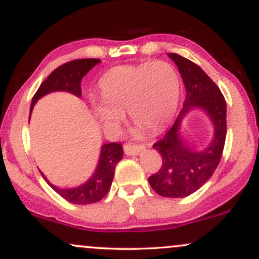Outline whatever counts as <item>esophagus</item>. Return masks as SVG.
I'll list each match as a JSON object with an SVG mask.
<instances>
[{
  "instance_id": "esophagus-1",
  "label": "esophagus",
  "mask_w": 259,
  "mask_h": 259,
  "mask_svg": "<svg viewBox=\"0 0 259 259\" xmlns=\"http://www.w3.org/2000/svg\"><path fill=\"white\" fill-rule=\"evenodd\" d=\"M144 146H132V145H125L124 146V152L127 156H135V154H139L141 152L142 150H144Z\"/></svg>"
}]
</instances>
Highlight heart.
I'll list each match as a JSON object with an SVG mask.
<instances>
[{"label":"heart","instance_id":"heart-1","mask_svg":"<svg viewBox=\"0 0 259 259\" xmlns=\"http://www.w3.org/2000/svg\"><path fill=\"white\" fill-rule=\"evenodd\" d=\"M102 103L95 114L106 129H114L123 112L138 124L136 130L152 135L164 132L174 119L180 95V79L175 68L163 61L112 68L99 81Z\"/></svg>","mask_w":259,"mask_h":259}]
</instances>
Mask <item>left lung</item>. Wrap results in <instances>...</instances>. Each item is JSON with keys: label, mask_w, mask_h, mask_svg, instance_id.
Listing matches in <instances>:
<instances>
[{"label": "left lung", "mask_w": 259, "mask_h": 259, "mask_svg": "<svg viewBox=\"0 0 259 259\" xmlns=\"http://www.w3.org/2000/svg\"><path fill=\"white\" fill-rule=\"evenodd\" d=\"M168 57L179 68L186 97L173 126L153 145L162 156V167L148 181L163 197L181 198L203 186L221 162L227 138V103L218 86L197 64L177 53H168ZM192 110L203 112L212 124V140L203 149L181 134L182 120Z\"/></svg>", "instance_id": "8db88e82"}]
</instances>
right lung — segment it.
<instances>
[{"label": "right lung", "instance_id": "obj_1", "mask_svg": "<svg viewBox=\"0 0 259 259\" xmlns=\"http://www.w3.org/2000/svg\"><path fill=\"white\" fill-rule=\"evenodd\" d=\"M100 62V59L96 58L75 59L53 70L40 85L36 94L32 97L29 120H30L31 112L37 101L51 92L64 91L70 92L76 97L81 96L80 84H81L82 78ZM121 158H123V147L120 144L111 142V144L102 145L95 171L84 184L75 187L56 186L50 183L44 173H41V175L45 181L64 200L74 204H90L102 200L109 191L113 178H114L115 165Z\"/></svg>", "mask_w": 259, "mask_h": 259}]
</instances>
